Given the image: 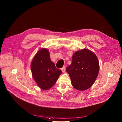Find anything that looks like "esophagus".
Here are the masks:
<instances>
[{
	"mask_svg": "<svg viewBox=\"0 0 122 122\" xmlns=\"http://www.w3.org/2000/svg\"><path fill=\"white\" fill-rule=\"evenodd\" d=\"M61 70L63 73H64L65 70H66V67L65 66H63L61 69Z\"/></svg>",
	"mask_w": 122,
	"mask_h": 122,
	"instance_id": "1",
	"label": "esophagus"
}]
</instances>
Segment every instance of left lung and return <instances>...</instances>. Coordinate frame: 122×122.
<instances>
[{"label": "left lung", "mask_w": 122, "mask_h": 122, "mask_svg": "<svg viewBox=\"0 0 122 122\" xmlns=\"http://www.w3.org/2000/svg\"><path fill=\"white\" fill-rule=\"evenodd\" d=\"M100 70L97 56L89 49L84 48L75 52L71 64L66 69L71 80V85L76 89L85 91L95 82Z\"/></svg>", "instance_id": "8db88e82"}]
</instances>
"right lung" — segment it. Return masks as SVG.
Segmentation results:
<instances>
[{"label": "right lung", "instance_id": "1", "mask_svg": "<svg viewBox=\"0 0 122 122\" xmlns=\"http://www.w3.org/2000/svg\"><path fill=\"white\" fill-rule=\"evenodd\" d=\"M30 68L37 86L44 90L52 88L62 73L61 70L56 68L51 60L48 49L45 48L39 50L35 54Z\"/></svg>", "mask_w": 122, "mask_h": 122}]
</instances>
